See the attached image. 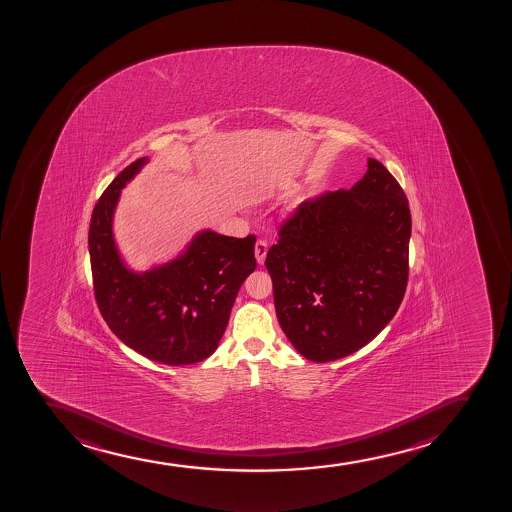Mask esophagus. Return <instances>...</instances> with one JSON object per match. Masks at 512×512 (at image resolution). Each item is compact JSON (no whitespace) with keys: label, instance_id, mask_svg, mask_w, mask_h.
Here are the masks:
<instances>
[{"label":"esophagus","instance_id":"1","mask_svg":"<svg viewBox=\"0 0 512 512\" xmlns=\"http://www.w3.org/2000/svg\"><path fill=\"white\" fill-rule=\"evenodd\" d=\"M266 253H268V244H266V241H261V239H259L258 243H256V248H254V254H256V261H258V264L264 263Z\"/></svg>","mask_w":512,"mask_h":512}]
</instances>
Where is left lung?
<instances>
[{"label":"left lung","instance_id":"left-lung-1","mask_svg":"<svg viewBox=\"0 0 512 512\" xmlns=\"http://www.w3.org/2000/svg\"><path fill=\"white\" fill-rule=\"evenodd\" d=\"M266 254L281 329L305 359L330 362L369 344L398 312L408 283L411 214L374 158L350 190L307 199Z\"/></svg>","mask_w":512,"mask_h":512}]
</instances>
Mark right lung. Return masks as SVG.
I'll return each mask as SVG.
<instances>
[{
	"mask_svg": "<svg viewBox=\"0 0 512 512\" xmlns=\"http://www.w3.org/2000/svg\"><path fill=\"white\" fill-rule=\"evenodd\" d=\"M150 162L131 163L92 210L89 256L97 307L123 344L150 361L189 366L214 354L244 280L256 269V237L195 232L167 263L135 271L114 237L121 190Z\"/></svg>",
	"mask_w": 512,
	"mask_h": 512,
	"instance_id": "right-lung-1",
	"label": "right lung"
}]
</instances>
